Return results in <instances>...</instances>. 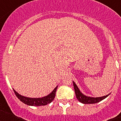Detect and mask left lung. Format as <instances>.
<instances>
[{
	"instance_id": "left-lung-1",
	"label": "left lung",
	"mask_w": 121,
	"mask_h": 121,
	"mask_svg": "<svg viewBox=\"0 0 121 121\" xmlns=\"http://www.w3.org/2000/svg\"><path fill=\"white\" fill-rule=\"evenodd\" d=\"M73 86L74 88V91H75L76 96L77 99H78V100L81 102V103L85 104H96L98 103V102H100L102 100L104 99L105 98H106L110 94L106 95V96H104L102 97H99V98H92V97H89L86 96L85 95H83L82 93L80 91L79 89L78 88V86L76 85V84L74 83V82L73 81Z\"/></svg>"
}]
</instances>
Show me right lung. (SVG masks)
<instances>
[{
	"mask_svg": "<svg viewBox=\"0 0 121 121\" xmlns=\"http://www.w3.org/2000/svg\"><path fill=\"white\" fill-rule=\"evenodd\" d=\"M57 86L53 90V91L51 93L49 94L48 95L46 96L45 97L39 98H31L25 97L23 96L19 95L17 92H16L13 89L14 92L15 93V95H16L18 99L21 100V102L28 105H31V106H42V105H47L48 104L51 103L53 100V99L55 98L56 91L57 88Z\"/></svg>",
	"mask_w": 121,
	"mask_h": 121,
	"instance_id": "right-lung-1",
	"label": "right lung"
}]
</instances>
